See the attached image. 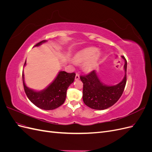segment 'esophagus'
Listing matches in <instances>:
<instances>
[{
	"label": "esophagus",
	"mask_w": 152,
	"mask_h": 152,
	"mask_svg": "<svg viewBox=\"0 0 152 152\" xmlns=\"http://www.w3.org/2000/svg\"><path fill=\"white\" fill-rule=\"evenodd\" d=\"M79 79H80V76H79V75L78 74V73H76V75H75V80H79Z\"/></svg>",
	"instance_id": "obj_1"
}]
</instances>
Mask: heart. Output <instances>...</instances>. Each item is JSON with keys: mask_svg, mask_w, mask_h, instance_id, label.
<instances>
[{"mask_svg": "<svg viewBox=\"0 0 152 152\" xmlns=\"http://www.w3.org/2000/svg\"><path fill=\"white\" fill-rule=\"evenodd\" d=\"M101 53L94 47L86 48L77 52L73 56V61L77 64H84L86 72H91L97 65L101 58Z\"/></svg>", "mask_w": 152, "mask_h": 152, "instance_id": "b5f03b06", "label": "heart"}]
</instances>
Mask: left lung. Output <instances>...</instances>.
<instances>
[{
  "instance_id": "8db88e82",
  "label": "left lung",
  "mask_w": 152,
  "mask_h": 152,
  "mask_svg": "<svg viewBox=\"0 0 152 152\" xmlns=\"http://www.w3.org/2000/svg\"><path fill=\"white\" fill-rule=\"evenodd\" d=\"M124 59V75L122 80L115 86H107L101 81L95 70L92 71L85 76H80V80L83 83L84 103L87 107L94 110H105L112 107L122 96L126 84L127 61Z\"/></svg>"
}]
</instances>
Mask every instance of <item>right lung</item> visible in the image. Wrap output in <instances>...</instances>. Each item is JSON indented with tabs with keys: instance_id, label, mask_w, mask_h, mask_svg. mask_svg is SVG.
<instances>
[{
	"instance_id": "1",
	"label": "right lung",
	"mask_w": 152,
	"mask_h": 152,
	"mask_svg": "<svg viewBox=\"0 0 152 152\" xmlns=\"http://www.w3.org/2000/svg\"><path fill=\"white\" fill-rule=\"evenodd\" d=\"M47 40H42L35 45L39 46ZM26 65V61L25 65ZM23 82L25 92L30 102L37 107L45 110H51L60 107L65 102L68 87L75 79V73H67L65 71L59 72L55 79L45 89L36 91L30 89L25 84L24 74L23 73Z\"/></svg>"
}]
</instances>
